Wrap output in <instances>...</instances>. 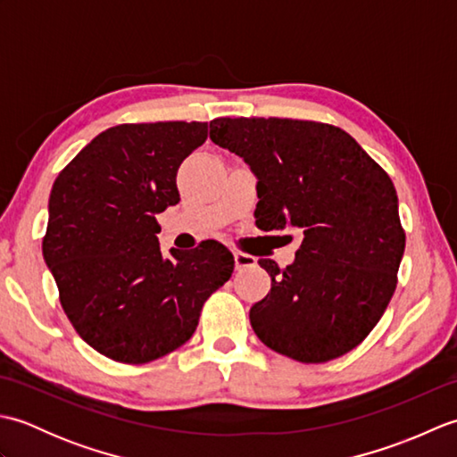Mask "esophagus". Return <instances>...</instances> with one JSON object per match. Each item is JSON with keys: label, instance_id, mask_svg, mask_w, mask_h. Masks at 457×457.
Wrapping results in <instances>:
<instances>
[{"label": "esophagus", "instance_id": "34e87169", "mask_svg": "<svg viewBox=\"0 0 457 457\" xmlns=\"http://www.w3.org/2000/svg\"><path fill=\"white\" fill-rule=\"evenodd\" d=\"M234 261H236V269H237V270L255 267V257H251V255H247V253H241V251H237V253H234Z\"/></svg>", "mask_w": 457, "mask_h": 457}]
</instances>
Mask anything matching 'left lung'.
I'll return each instance as SVG.
<instances>
[{"instance_id": "left-lung-1", "label": "left lung", "mask_w": 457, "mask_h": 457, "mask_svg": "<svg viewBox=\"0 0 457 457\" xmlns=\"http://www.w3.org/2000/svg\"><path fill=\"white\" fill-rule=\"evenodd\" d=\"M210 139L259 179V228H300L296 261L261 259L270 293L251 306L257 337L303 363L352 352L389 306L404 253L395 184L336 125L288 118H218Z\"/></svg>"}]
</instances>
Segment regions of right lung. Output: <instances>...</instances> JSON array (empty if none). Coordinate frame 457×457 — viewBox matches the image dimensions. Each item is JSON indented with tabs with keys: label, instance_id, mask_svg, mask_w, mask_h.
Segmentation results:
<instances>
[{
	"label": "right lung",
	"instance_id": "obj_1",
	"mask_svg": "<svg viewBox=\"0 0 457 457\" xmlns=\"http://www.w3.org/2000/svg\"><path fill=\"white\" fill-rule=\"evenodd\" d=\"M206 137V121L115 125L53 184L43 257L76 334L113 361L149 363L187 344L234 273L218 241L164 257L157 239V213L180 200V162Z\"/></svg>",
	"mask_w": 457,
	"mask_h": 457
}]
</instances>
